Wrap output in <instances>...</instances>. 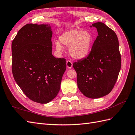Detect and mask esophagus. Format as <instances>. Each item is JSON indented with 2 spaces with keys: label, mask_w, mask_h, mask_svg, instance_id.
I'll use <instances>...</instances> for the list:
<instances>
[{
  "label": "esophagus",
  "mask_w": 135,
  "mask_h": 135,
  "mask_svg": "<svg viewBox=\"0 0 135 135\" xmlns=\"http://www.w3.org/2000/svg\"><path fill=\"white\" fill-rule=\"evenodd\" d=\"M66 65L68 68H71L72 67V62L70 60H68L66 61Z\"/></svg>",
  "instance_id": "34e87169"
}]
</instances>
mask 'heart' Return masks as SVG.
I'll use <instances>...</instances> for the list:
<instances>
[{
	"instance_id": "1",
	"label": "heart",
	"mask_w": 135,
	"mask_h": 135,
	"mask_svg": "<svg viewBox=\"0 0 135 135\" xmlns=\"http://www.w3.org/2000/svg\"><path fill=\"white\" fill-rule=\"evenodd\" d=\"M61 44L69 47V52L72 57L82 59L89 54L94 41V36L88 31L73 29L64 32L59 37ZM57 50L61 51L62 46L59 41H55Z\"/></svg>"
}]
</instances>
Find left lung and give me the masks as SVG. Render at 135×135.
<instances>
[{"label": "left lung", "mask_w": 135, "mask_h": 135, "mask_svg": "<svg viewBox=\"0 0 135 135\" xmlns=\"http://www.w3.org/2000/svg\"><path fill=\"white\" fill-rule=\"evenodd\" d=\"M92 27L98 36L88 56L73 64L79 90L86 97L96 99L108 95L114 87L121 68V55L116 33L104 23Z\"/></svg>", "instance_id": "1"}]
</instances>
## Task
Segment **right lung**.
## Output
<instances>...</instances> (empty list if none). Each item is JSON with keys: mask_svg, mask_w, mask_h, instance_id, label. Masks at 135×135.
<instances>
[{"mask_svg": "<svg viewBox=\"0 0 135 135\" xmlns=\"http://www.w3.org/2000/svg\"><path fill=\"white\" fill-rule=\"evenodd\" d=\"M50 25L27 24L12 42L13 78L27 98L46 104L57 96L66 70L64 58L52 55Z\"/></svg>", "mask_w": 135, "mask_h": 135, "instance_id": "right-lung-1", "label": "right lung"}]
</instances>
